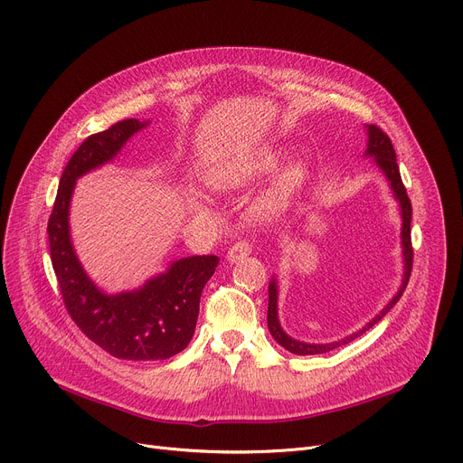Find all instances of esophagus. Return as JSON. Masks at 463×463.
<instances>
[{"label":"esophagus","mask_w":463,"mask_h":463,"mask_svg":"<svg viewBox=\"0 0 463 463\" xmlns=\"http://www.w3.org/2000/svg\"><path fill=\"white\" fill-rule=\"evenodd\" d=\"M250 254H252V244L248 241H237L235 244H232V248L226 254V260L230 263H237V261L246 260Z\"/></svg>","instance_id":"obj_1"}]
</instances>
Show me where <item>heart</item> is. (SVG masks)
<instances>
[{
    "mask_svg": "<svg viewBox=\"0 0 463 463\" xmlns=\"http://www.w3.org/2000/svg\"><path fill=\"white\" fill-rule=\"evenodd\" d=\"M281 161H283L281 150L265 146L252 152L237 154L233 157L211 165L205 177L209 185H213L217 191H237L274 174L281 166ZM304 180H306V165L291 163L286 170L281 172L274 187L258 200L256 211L263 217L274 215V213H278L283 205H286V202L295 194V191L304 184Z\"/></svg>",
    "mask_w": 463,
    "mask_h": 463,
    "instance_id": "obj_1",
    "label": "heart"
}]
</instances>
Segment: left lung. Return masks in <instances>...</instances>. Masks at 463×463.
<instances>
[{"label":"left lung","mask_w":463,"mask_h":463,"mask_svg":"<svg viewBox=\"0 0 463 463\" xmlns=\"http://www.w3.org/2000/svg\"><path fill=\"white\" fill-rule=\"evenodd\" d=\"M367 129V150H365V157H373L374 165L380 168V172L385 175V180L391 187V193H393L395 200L399 202V211H401V219H402V228H401V244H402V263H404V272H402V281H401V288L395 293V297L391 298L385 307L373 317L371 321L360 328L358 332H352L350 335L332 341V343H306L300 339L291 337L286 330L281 328L279 325V318H278V279L276 276L270 278L269 283V311H267V323H269V332L274 337V341L283 346L286 350L297 354V355H313V354H325L330 352L337 346H343L346 343H350L352 339H355L358 335H362L364 332H367L369 328H373L380 318L393 307L399 298L402 297L406 286H408V279H410V272H411V261H413V250H411V237H410V224H411V203L410 198L406 194V189L402 185L401 180V170L397 165V154L393 150V145H391V138L376 126L369 124L365 126Z\"/></svg>","instance_id":"8db88e82"}]
</instances>
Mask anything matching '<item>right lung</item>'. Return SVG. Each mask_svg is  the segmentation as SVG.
Returning <instances> with one entry per match:
<instances>
[{"label":"right lung","instance_id":"right-lung-1","mask_svg":"<svg viewBox=\"0 0 463 463\" xmlns=\"http://www.w3.org/2000/svg\"><path fill=\"white\" fill-rule=\"evenodd\" d=\"M150 120H122L90 135L68 161L48 222L52 265L64 306L81 332L115 358L166 360L193 339L200 297L219 265L217 256L175 260L137 289L108 293L83 269L70 235V202L81 175L111 163Z\"/></svg>","mask_w":463,"mask_h":463}]
</instances>
